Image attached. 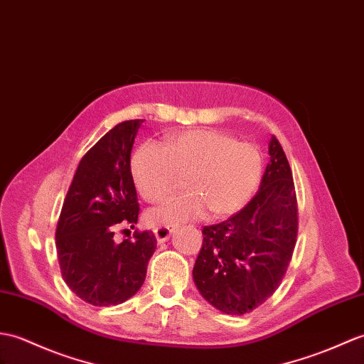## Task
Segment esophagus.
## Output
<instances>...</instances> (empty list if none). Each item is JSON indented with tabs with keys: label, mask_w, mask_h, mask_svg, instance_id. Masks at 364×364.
<instances>
[{
	"label": "esophagus",
	"mask_w": 364,
	"mask_h": 364,
	"mask_svg": "<svg viewBox=\"0 0 364 364\" xmlns=\"http://www.w3.org/2000/svg\"><path fill=\"white\" fill-rule=\"evenodd\" d=\"M154 232H155L156 240H158L159 243H163V242H166L167 239H171L172 230H171V228H168V226H158V228H155Z\"/></svg>",
	"instance_id": "34e87169"
}]
</instances>
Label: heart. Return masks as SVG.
I'll return each mask as SVG.
<instances>
[{"instance_id": "1", "label": "heart", "mask_w": 364, "mask_h": 364, "mask_svg": "<svg viewBox=\"0 0 364 364\" xmlns=\"http://www.w3.org/2000/svg\"><path fill=\"white\" fill-rule=\"evenodd\" d=\"M134 184L150 203L166 200L186 176L183 196L147 213L150 223L173 226L209 215L222 218L240 210L262 178L257 147L220 130H188L164 144L144 142L133 156Z\"/></svg>"}]
</instances>
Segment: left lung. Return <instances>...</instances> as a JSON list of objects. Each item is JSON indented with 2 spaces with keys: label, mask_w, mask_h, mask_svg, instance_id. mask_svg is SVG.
I'll use <instances>...</instances> for the list:
<instances>
[{
  "label": "left lung",
  "mask_w": 364,
  "mask_h": 364,
  "mask_svg": "<svg viewBox=\"0 0 364 364\" xmlns=\"http://www.w3.org/2000/svg\"><path fill=\"white\" fill-rule=\"evenodd\" d=\"M257 193L228 220L203 228L193 282L210 306L245 315L281 284L296 245L298 200L281 142L272 136Z\"/></svg>",
  "instance_id": "obj_1"
}]
</instances>
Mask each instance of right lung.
Wrapping results in <instances>:
<instances>
[{
	"mask_svg": "<svg viewBox=\"0 0 364 364\" xmlns=\"http://www.w3.org/2000/svg\"><path fill=\"white\" fill-rule=\"evenodd\" d=\"M142 122L117 124L83 155L58 217L55 247L63 281L91 306H117L136 294L156 248L151 231L114 240L117 228L138 223L130 155Z\"/></svg>",
	"mask_w": 364,
	"mask_h": 364,
	"instance_id": "right-lung-1",
	"label": "right lung"
}]
</instances>
